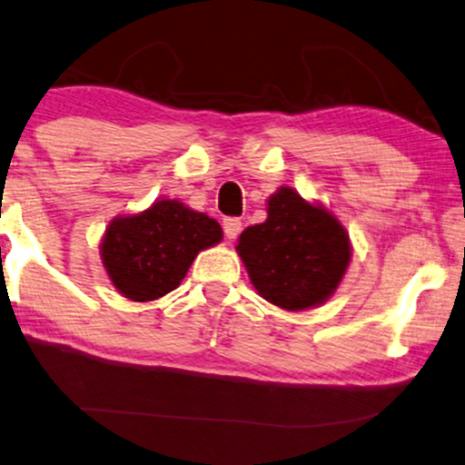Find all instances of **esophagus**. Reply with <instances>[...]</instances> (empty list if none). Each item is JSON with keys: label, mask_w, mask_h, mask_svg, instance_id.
Instances as JSON below:
<instances>
[{"label": "esophagus", "mask_w": 465, "mask_h": 465, "mask_svg": "<svg viewBox=\"0 0 465 465\" xmlns=\"http://www.w3.org/2000/svg\"><path fill=\"white\" fill-rule=\"evenodd\" d=\"M223 229H225V236L229 240H236L238 233L242 232V223H240V219H225L223 221Z\"/></svg>", "instance_id": "obj_1"}]
</instances>
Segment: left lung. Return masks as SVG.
Here are the masks:
<instances>
[{
  "label": "left lung",
  "mask_w": 465,
  "mask_h": 465,
  "mask_svg": "<svg viewBox=\"0 0 465 465\" xmlns=\"http://www.w3.org/2000/svg\"><path fill=\"white\" fill-rule=\"evenodd\" d=\"M266 221L246 227L236 244L251 285L283 311L322 307L350 268L348 229L331 208L292 186L266 199Z\"/></svg>",
  "instance_id": "left-lung-1"
}]
</instances>
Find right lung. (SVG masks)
I'll list each match as a JSON object with an SVG mask.
<instances>
[{
  "label": "right lung",
  "instance_id": "obj_1",
  "mask_svg": "<svg viewBox=\"0 0 465 465\" xmlns=\"http://www.w3.org/2000/svg\"><path fill=\"white\" fill-rule=\"evenodd\" d=\"M221 240L223 229L208 214L161 197L141 213L109 221L101 238V262L122 296L152 302L173 292L199 252Z\"/></svg>",
  "mask_w": 465,
  "mask_h": 465
}]
</instances>
